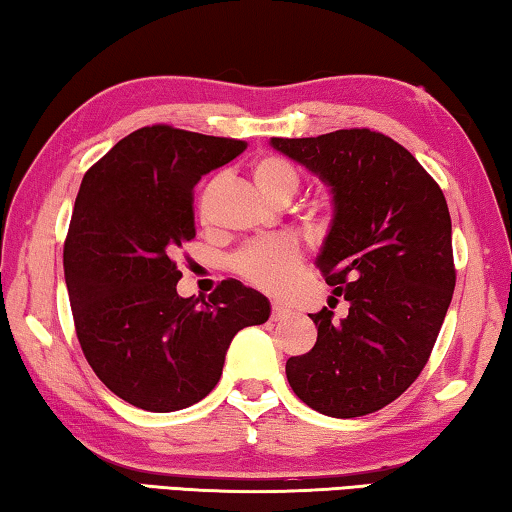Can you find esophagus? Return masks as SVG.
<instances>
[{
    "instance_id": "obj_1",
    "label": "esophagus",
    "mask_w": 512,
    "mask_h": 512,
    "mask_svg": "<svg viewBox=\"0 0 512 512\" xmlns=\"http://www.w3.org/2000/svg\"><path fill=\"white\" fill-rule=\"evenodd\" d=\"M291 314H294V312H291L289 307H285V305H280V303L271 305V319L273 321H285V319H289Z\"/></svg>"
}]
</instances>
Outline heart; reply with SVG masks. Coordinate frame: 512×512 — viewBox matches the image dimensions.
Listing matches in <instances>:
<instances>
[{
    "label": "heart",
    "instance_id": "heart-1",
    "mask_svg": "<svg viewBox=\"0 0 512 512\" xmlns=\"http://www.w3.org/2000/svg\"><path fill=\"white\" fill-rule=\"evenodd\" d=\"M250 175L259 191L269 200L285 202L300 186V175L296 166L278 154H262L250 164ZM305 221L314 225L319 221L316 209L307 212ZM300 264V250L296 241L289 237H271L264 241H255L241 248L232 259L234 273L257 289L280 294L285 289Z\"/></svg>",
    "mask_w": 512,
    "mask_h": 512
}]
</instances>
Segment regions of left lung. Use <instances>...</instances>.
Masks as SVG:
<instances>
[{
    "label": "left lung",
    "instance_id": "left-lung-1",
    "mask_svg": "<svg viewBox=\"0 0 512 512\" xmlns=\"http://www.w3.org/2000/svg\"><path fill=\"white\" fill-rule=\"evenodd\" d=\"M271 145L330 186V232L316 266L348 314H310L316 344L287 360V380L321 415L385 408L426 367L449 310L456 269L444 193L389 136L337 129ZM330 296V300H335Z\"/></svg>",
    "mask_w": 512,
    "mask_h": 512
}]
</instances>
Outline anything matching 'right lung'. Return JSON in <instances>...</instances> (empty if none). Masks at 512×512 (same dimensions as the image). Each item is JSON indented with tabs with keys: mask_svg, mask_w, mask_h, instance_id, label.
I'll list each match as a JSON object with an SVG mask.
<instances>
[{
	"mask_svg": "<svg viewBox=\"0 0 512 512\" xmlns=\"http://www.w3.org/2000/svg\"><path fill=\"white\" fill-rule=\"evenodd\" d=\"M243 150L246 141L141 127L81 180L63 246L72 319L95 376L136 408L205 399L232 337L269 319V298L239 280L209 298L177 294L175 255L196 237L193 186Z\"/></svg>",
	"mask_w": 512,
	"mask_h": 512,
	"instance_id": "add662e5",
	"label": "right lung"
}]
</instances>
